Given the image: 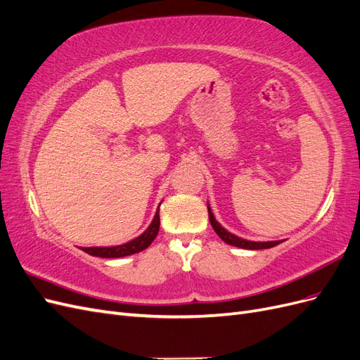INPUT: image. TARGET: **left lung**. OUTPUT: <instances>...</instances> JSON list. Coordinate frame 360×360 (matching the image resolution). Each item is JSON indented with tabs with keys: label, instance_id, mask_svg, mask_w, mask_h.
<instances>
[{
	"label": "left lung",
	"instance_id": "left-lung-1",
	"mask_svg": "<svg viewBox=\"0 0 360 360\" xmlns=\"http://www.w3.org/2000/svg\"><path fill=\"white\" fill-rule=\"evenodd\" d=\"M207 210H209V219H210V224L213 226V230L228 245L236 246V248H242V249L257 250V249H269V248H274V246L282 243V240H275V242H252V240H246V238H242V237H238V236L230 233L228 230H225V228L216 221V217L212 213V209H210V204L209 202H207Z\"/></svg>",
	"mask_w": 360,
	"mask_h": 360
}]
</instances>
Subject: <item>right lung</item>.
Instances as JSON below:
<instances>
[{
	"instance_id": "1",
	"label": "right lung",
	"mask_w": 360,
	"mask_h": 360,
	"mask_svg": "<svg viewBox=\"0 0 360 360\" xmlns=\"http://www.w3.org/2000/svg\"><path fill=\"white\" fill-rule=\"evenodd\" d=\"M159 225H160V217H159V209H158L153 221H151L147 230L141 236H138L136 238H134V240H130L123 245H117V246L82 248V250L93 257H102V258H120V257L134 255V254L141 252V250L147 249L151 245V242L155 240L158 233H159Z\"/></svg>"
}]
</instances>
